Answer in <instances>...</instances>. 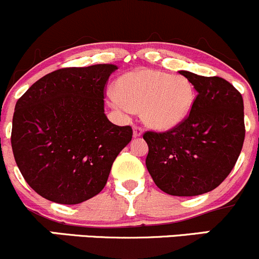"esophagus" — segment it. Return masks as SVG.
Instances as JSON below:
<instances>
[{"label": "esophagus", "mask_w": 259, "mask_h": 259, "mask_svg": "<svg viewBox=\"0 0 259 259\" xmlns=\"http://www.w3.org/2000/svg\"><path fill=\"white\" fill-rule=\"evenodd\" d=\"M143 133H144V129L141 126H139V125H134V126H133V134H134V138L141 137Z\"/></svg>", "instance_id": "1"}]
</instances>
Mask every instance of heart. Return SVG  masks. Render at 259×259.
<instances>
[{"instance_id":"heart-1","label":"heart","mask_w":259,"mask_h":259,"mask_svg":"<svg viewBox=\"0 0 259 259\" xmlns=\"http://www.w3.org/2000/svg\"><path fill=\"white\" fill-rule=\"evenodd\" d=\"M116 93L110 103L120 113L141 111L146 125L168 130L181 124L191 111L195 88L184 75H171L154 69H139L121 75L115 83Z\"/></svg>"}]
</instances>
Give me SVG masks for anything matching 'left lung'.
I'll list each match as a JSON object with an SVG mask.
<instances>
[{"label":"left lung","instance_id":"obj_1","mask_svg":"<svg viewBox=\"0 0 259 259\" xmlns=\"http://www.w3.org/2000/svg\"><path fill=\"white\" fill-rule=\"evenodd\" d=\"M197 92L181 124L164 133L146 132V167L160 190L197 196L216 189L235 167L243 146V99L220 77L180 70Z\"/></svg>","mask_w":259,"mask_h":259}]
</instances>
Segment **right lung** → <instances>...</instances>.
Segmentation results:
<instances>
[{"instance_id": "right-lung-1", "label": "right lung", "mask_w": 259, "mask_h": 259, "mask_svg": "<svg viewBox=\"0 0 259 259\" xmlns=\"http://www.w3.org/2000/svg\"><path fill=\"white\" fill-rule=\"evenodd\" d=\"M118 67L54 70L16 103L11 145L27 184L47 200L77 205L99 194L133 138L104 114L105 84Z\"/></svg>"}]
</instances>
